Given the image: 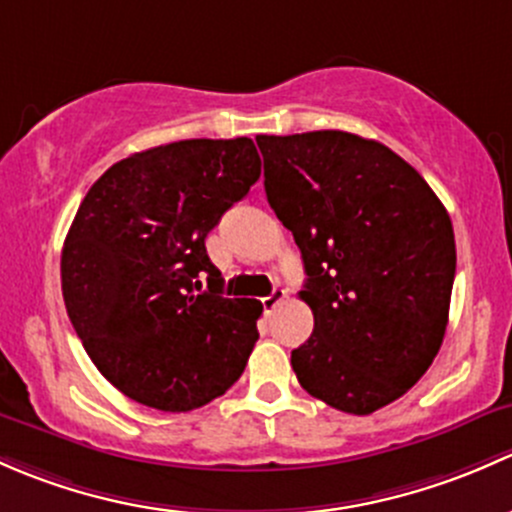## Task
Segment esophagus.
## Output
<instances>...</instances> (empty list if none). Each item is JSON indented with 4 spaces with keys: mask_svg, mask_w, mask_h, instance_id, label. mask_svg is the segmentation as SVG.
Here are the masks:
<instances>
[{
    "mask_svg": "<svg viewBox=\"0 0 512 512\" xmlns=\"http://www.w3.org/2000/svg\"><path fill=\"white\" fill-rule=\"evenodd\" d=\"M283 298H286V291H283V288H273L271 295H266V298L261 300V303H263V310H266V313H271V310L276 308V305L281 303Z\"/></svg>",
    "mask_w": 512,
    "mask_h": 512,
    "instance_id": "obj_1",
    "label": "esophagus"
}]
</instances>
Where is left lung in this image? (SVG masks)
Returning a JSON list of instances; mask_svg holds the SVG:
<instances>
[{"instance_id": "1", "label": "left lung", "mask_w": 512, "mask_h": 512, "mask_svg": "<svg viewBox=\"0 0 512 512\" xmlns=\"http://www.w3.org/2000/svg\"><path fill=\"white\" fill-rule=\"evenodd\" d=\"M266 197L298 244L313 335L291 352L300 387L365 416L402 397L444 342L456 241L424 177L342 130L258 135Z\"/></svg>"}]
</instances>
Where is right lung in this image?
I'll use <instances>...</instances> for the list:
<instances>
[{"mask_svg":"<svg viewBox=\"0 0 512 512\" xmlns=\"http://www.w3.org/2000/svg\"><path fill=\"white\" fill-rule=\"evenodd\" d=\"M258 177L254 140H179L115 162L83 197L61 251L63 303L125 397L192 412L241 377L263 305L224 298L204 239Z\"/></svg>","mask_w":512,"mask_h":512,"instance_id":"obj_1","label":"right lung"}]
</instances>
